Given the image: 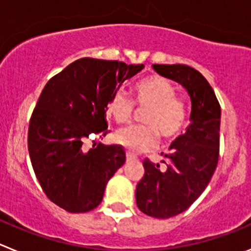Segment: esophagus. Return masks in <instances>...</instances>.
<instances>
[{
    "label": "esophagus",
    "instance_id": "obj_1",
    "mask_svg": "<svg viewBox=\"0 0 251 251\" xmlns=\"http://www.w3.org/2000/svg\"><path fill=\"white\" fill-rule=\"evenodd\" d=\"M136 156L134 154H132V153L128 152L127 153V162H133V161H136Z\"/></svg>",
    "mask_w": 251,
    "mask_h": 251
}]
</instances>
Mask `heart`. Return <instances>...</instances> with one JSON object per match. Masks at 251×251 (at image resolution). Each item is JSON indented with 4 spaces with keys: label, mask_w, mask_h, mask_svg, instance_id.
I'll return each instance as SVG.
<instances>
[{
    "label": "heart",
    "mask_w": 251,
    "mask_h": 251,
    "mask_svg": "<svg viewBox=\"0 0 251 251\" xmlns=\"http://www.w3.org/2000/svg\"><path fill=\"white\" fill-rule=\"evenodd\" d=\"M137 104L148 108L142 117L146 126H129L115 134V141L133 153L147 152L158 145V134L165 139L175 138L182 132L187 121V108L176 97L175 86L165 77L143 79L134 86ZM108 112L118 123L132 118L134 101L126 90L114 92L108 103Z\"/></svg>",
    "instance_id": "b5f03b06"
}]
</instances>
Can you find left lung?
<instances>
[{"label":"left lung","instance_id":"left-lung-1","mask_svg":"<svg viewBox=\"0 0 251 251\" xmlns=\"http://www.w3.org/2000/svg\"><path fill=\"white\" fill-rule=\"evenodd\" d=\"M153 69L176 81L191 99L190 126L170 146L166 170L148 159L145 176L137 185V206L143 214L170 219L187 210L207 187L219 161L221 109L203 75L187 65H158ZM163 162V161H162Z\"/></svg>","mask_w":251,"mask_h":251}]
</instances>
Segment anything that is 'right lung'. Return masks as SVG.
I'll list each match as a JSON object with an SVG mask.
<instances>
[{
    "label": "right lung",
    "instance_id": "obj_1",
    "mask_svg": "<svg viewBox=\"0 0 251 251\" xmlns=\"http://www.w3.org/2000/svg\"><path fill=\"white\" fill-rule=\"evenodd\" d=\"M145 68L83 57L51 77L28 126V154L41 188L68 212H88L126 162L121 146L86 141L106 134V106L114 92ZM94 142V141H93Z\"/></svg>",
    "mask_w": 251,
    "mask_h": 251
}]
</instances>
